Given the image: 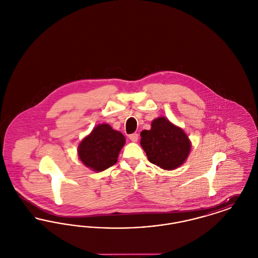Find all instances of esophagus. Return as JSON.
<instances>
[{
    "label": "esophagus",
    "mask_w": 258,
    "mask_h": 258,
    "mask_svg": "<svg viewBox=\"0 0 258 258\" xmlns=\"http://www.w3.org/2000/svg\"><path fill=\"white\" fill-rule=\"evenodd\" d=\"M128 138L133 141V142H137L138 141V138H139V135L137 134H133V135H130Z\"/></svg>",
    "instance_id": "esophagus-1"
}]
</instances>
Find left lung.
Masks as SVG:
<instances>
[{"mask_svg": "<svg viewBox=\"0 0 258 258\" xmlns=\"http://www.w3.org/2000/svg\"><path fill=\"white\" fill-rule=\"evenodd\" d=\"M140 144L150 162L164 170H173L184 163L190 152V141L184 131L159 117L151 123L150 131L141 132Z\"/></svg>", "mask_w": 258, "mask_h": 258, "instance_id": "left-lung-1", "label": "left lung"}]
</instances>
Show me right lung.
Instances as JSON below:
<instances>
[{"instance_id":"1","label":"right lung","mask_w":258,"mask_h":258,"mask_svg":"<svg viewBox=\"0 0 258 258\" xmlns=\"http://www.w3.org/2000/svg\"><path fill=\"white\" fill-rule=\"evenodd\" d=\"M124 143L120 132L114 131L108 123H100L80 142L78 157L92 170L103 171L117 162Z\"/></svg>"}]
</instances>
